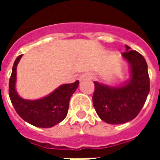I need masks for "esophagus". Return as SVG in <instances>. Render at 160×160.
Listing matches in <instances>:
<instances>
[{"label": "esophagus", "mask_w": 160, "mask_h": 160, "mask_svg": "<svg viewBox=\"0 0 160 160\" xmlns=\"http://www.w3.org/2000/svg\"><path fill=\"white\" fill-rule=\"evenodd\" d=\"M93 77H92V74L91 73H85L83 74H81L80 77V81H83V80H92Z\"/></svg>", "instance_id": "1"}]
</instances>
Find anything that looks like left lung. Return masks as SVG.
Masks as SVG:
<instances>
[{"mask_svg":"<svg viewBox=\"0 0 160 160\" xmlns=\"http://www.w3.org/2000/svg\"><path fill=\"white\" fill-rule=\"evenodd\" d=\"M122 56L130 67V78L119 87H111L94 81L92 101L101 120L110 124L128 122L137 117L150 91L148 64L136 50L125 45Z\"/></svg>","mask_w":160,"mask_h":160,"instance_id":"1","label":"left lung"}]
</instances>
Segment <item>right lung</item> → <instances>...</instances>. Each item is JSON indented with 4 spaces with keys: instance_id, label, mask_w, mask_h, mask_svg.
<instances>
[{
    "instance_id": "add662e5",
    "label": "right lung",
    "mask_w": 160,
    "mask_h": 160,
    "mask_svg": "<svg viewBox=\"0 0 160 160\" xmlns=\"http://www.w3.org/2000/svg\"><path fill=\"white\" fill-rule=\"evenodd\" d=\"M22 55L16 58L12 74L9 80V97L16 112L23 120L38 128H51L64 120L69 107L71 96L79 86V80L74 83L64 84L45 97L28 100L19 96L16 91L17 65Z\"/></svg>"
}]
</instances>
